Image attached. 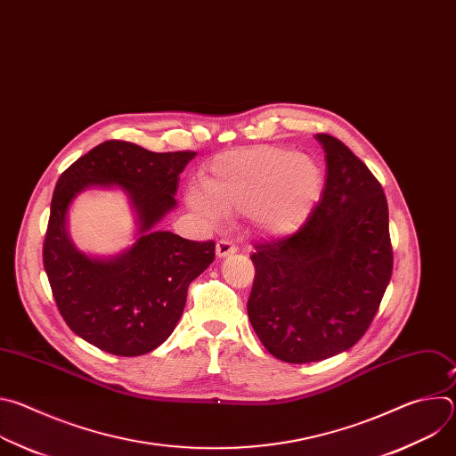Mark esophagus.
Segmentation results:
<instances>
[{
    "label": "esophagus",
    "instance_id": "esophagus-1",
    "mask_svg": "<svg viewBox=\"0 0 456 456\" xmlns=\"http://www.w3.org/2000/svg\"><path fill=\"white\" fill-rule=\"evenodd\" d=\"M238 250V247L231 241V240H220L216 243V256L218 257H225V256H231Z\"/></svg>",
    "mask_w": 456,
    "mask_h": 456
}]
</instances>
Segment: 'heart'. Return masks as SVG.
<instances>
[{"mask_svg": "<svg viewBox=\"0 0 456 456\" xmlns=\"http://www.w3.org/2000/svg\"><path fill=\"white\" fill-rule=\"evenodd\" d=\"M204 194L191 189L187 202L216 218L250 215L254 225L283 236L312 213L322 189L319 166L283 148H248L218 155L202 178Z\"/></svg>", "mask_w": 456, "mask_h": 456, "instance_id": "1", "label": "heart"}]
</instances>
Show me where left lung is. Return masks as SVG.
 <instances>
[{
	"label": "left lung",
	"instance_id": "left-lung-1",
	"mask_svg": "<svg viewBox=\"0 0 456 456\" xmlns=\"http://www.w3.org/2000/svg\"><path fill=\"white\" fill-rule=\"evenodd\" d=\"M327 185L292 234L256 243L247 301L252 329L285 362L352 348L370 329L394 273L382 185L339 139L317 134Z\"/></svg>",
	"mask_w": 456,
	"mask_h": 456
}]
</instances>
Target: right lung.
<instances>
[{"mask_svg":"<svg viewBox=\"0 0 456 456\" xmlns=\"http://www.w3.org/2000/svg\"><path fill=\"white\" fill-rule=\"evenodd\" d=\"M194 155L153 153L113 139L77 159L57 180L43 265L62 319L99 350L135 357L160 346L183 312L189 283L213 264V240L191 241L153 229L176 206L178 175ZM94 183L120 184L142 222L138 243L106 263L79 253L63 229L71 199Z\"/></svg>","mask_w":456,"mask_h":456,"instance_id":"obj_1","label":"right lung"}]
</instances>
